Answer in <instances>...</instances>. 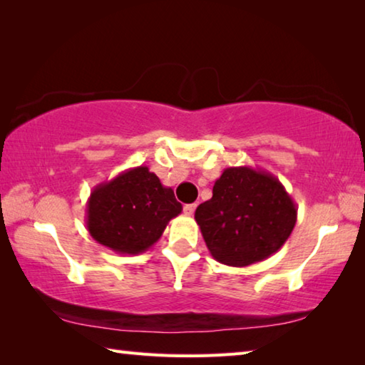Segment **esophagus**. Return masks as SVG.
<instances>
[{
    "mask_svg": "<svg viewBox=\"0 0 365 365\" xmlns=\"http://www.w3.org/2000/svg\"><path fill=\"white\" fill-rule=\"evenodd\" d=\"M195 209H196V205H195V202H193V205H185V206H183V212L187 214V215H193Z\"/></svg>",
    "mask_w": 365,
    "mask_h": 365,
    "instance_id": "obj_1",
    "label": "esophagus"
}]
</instances>
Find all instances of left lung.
Returning a JSON list of instances; mask_svg holds the SVG:
<instances>
[{"label":"left lung","mask_w":365,"mask_h":365,"mask_svg":"<svg viewBox=\"0 0 365 365\" xmlns=\"http://www.w3.org/2000/svg\"><path fill=\"white\" fill-rule=\"evenodd\" d=\"M296 215L294 201L279 178L243 165L222 172L211 200L196 207L195 220L215 261L246 267L285 245Z\"/></svg>","instance_id":"1"}]
</instances>
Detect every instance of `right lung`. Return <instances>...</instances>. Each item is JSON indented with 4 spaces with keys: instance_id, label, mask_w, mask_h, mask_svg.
<instances>
[{
    "instance_id": "obj_1",
    "label": "right lung",
    "mask_w": 365,
    "mask_h": 365,
    "mask_svg": "<svg viewBox=\"0 0 365 365\" xmlns=\"http://www.w3.org/2000/svg\"><path fill=\"white\" fill-rule=\"evenodd\" d=\"M182 212L174 190L146 165L122 172L93 188L86 202V228L98 243L120 255H140Z\"/></svg>"
}]
</instances>
